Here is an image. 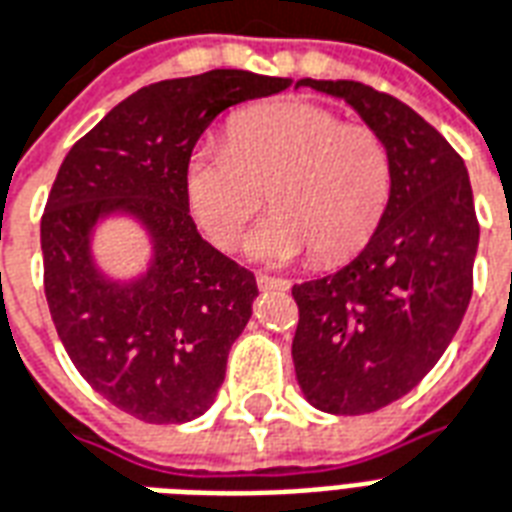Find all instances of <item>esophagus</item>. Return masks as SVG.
Returning <instances> with one entry per match:
<instances>
[{"mask_svg": "<svg viewBox=\"0 0 512 512\" xmlns=\"http://www.w3.org/2000/svg\"><path fill=\"white\" fill-rule=\"evenodd\" d=\"M257 287H260V290H287L290 282H287V279H279V276L257 274Z\"/></svg>", "mask_w": 512, "mask_h": 512, "instance_id": "1", "label": "esophagus"}]
</instances>
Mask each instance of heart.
<instances>
[{"label":"heart","mask_w":512,"mask_h":512,"mask_svg":"<svg viewBox=\"0 0 512 512\" xmlns=\"http://www.w3.org/2000/svg\"><path fill=\"white\" fill-rule=\"evenodd\" d=\"M391 189V149L380 132L301 100L238 113L227 143L200 146L184 168L189 214L219 249L241 244L271 192L276 211L252 236L249 255L274 266L312 249L320 263L361 252Z\"/></svg>","instance_id":"1"}]
</instances>
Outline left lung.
Here are the masks:
<instances>
[{
  "instance_id": "8db88e82",
  "label": "left lung",
  "mask_w": 512,
  "mask_h": 512,
  "mask_svg": "<svg viewBox=\"0 0 512 512\" xmlns=\"http://www.w3.org/2000/svg\"><path fill=\"white\" fill-rule=\"evenodd\" d=\"M295 86L342 97L391 149V203L369 244L336 274L293 287L306 401L363 415L410 393L456 336L472 298L475 200L464 160L410 105L358 81Z\"/></svg>"
}]
</instances>
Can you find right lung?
Wrapping results in <instances>:
<instances>
[{
    "label": "right lung",
    "instance_id": "right-lung-1",
    "mask_svg": "<svg viewBox=\"0 0 512 512\" xmlns=\"http://www.w3.org/2000/svg\"><path fill=\"white\" fill-rule=\"evenodd\" d=\"M290 83L211 70L143 86L86 132L56 173L40 222L48 309L83 380L132 418L187 423L214 404L257 282L203 241L184 168L225 108ZM111 213L138 218L155 244L150 271L127 286L105 280L91 260L93 225Z\"/></svg>",
    "mask_w": 512,
    "mask_h": 512
}]
</instances>
